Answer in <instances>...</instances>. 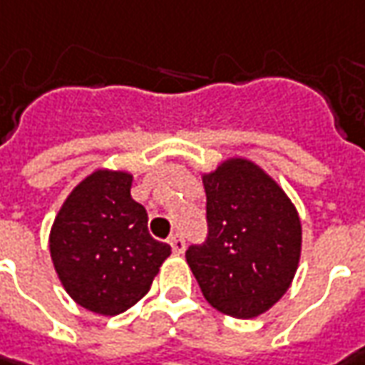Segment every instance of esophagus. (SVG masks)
I'll return each mask as SVG.
<instances>
[{"instance_id": "esophagus-1", "label": "esophagus", "mask_w": 365, "mask_h": 365, "mask_svg": "<svg viewBox=\"0 0 365 365\" xmlns=\"http://www.w3.org/2000/svg\"><path fill=\"white\" fill-rule=\"evenodd\" d=\"M168 242L171 245V250H173L175 255H183V250H185V240H183V236H180V234H171Z\"/></svg>"}]
</instances>
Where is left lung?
Masks as SVG:
<instances>
[{
  "label": "left lung",
  "mask_w": 365,
  "mask_h": 365,
  "mask_svg": "<svg viewBox=\"0 0 365 365\" xmlns=\"http://www.w3.org/2000/svg\"><path fill=\"white\" fill-rule=\"evenodd\" d=\"M207 238L185 260L214 309L252 319L293 283L301 220L283 187L250 159L230 158L202 175Z\"/></svg>",
  "instance_id": "left-lung-1"
}]
</instances>
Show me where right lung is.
<instances>
[{
	"mask_svg": "<svg viewBox=\"0 0 365 365\" xmlns=\"http://www.w3.org/2000/svg\"><path fill=\"white\" fill-rule=\"evenodd\" d=\"M133 175L96 170L64 200L50 230V257L62 287L81 307L119 315L147 295L171 246L147 230L131 197Z\"/></svg>",
	"mask_w": 365,
	"mask_h": 365,
	"instance_id": "right-lung-1",
	"label": "right lung"
}]
</instances>
